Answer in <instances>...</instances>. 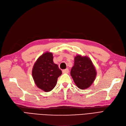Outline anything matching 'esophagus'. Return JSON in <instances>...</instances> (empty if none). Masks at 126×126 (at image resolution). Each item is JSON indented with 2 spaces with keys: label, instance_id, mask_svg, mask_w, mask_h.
<instances>
[{
  "label": "esophagus",
  "instance_id": "34e87169",
  "mask_svg": "<svg viewBox=\"0 0 126 126\" xmlns=\"http://www.w3.org/2000/svg\"><path fill=\"white\" fill-rule=\"evenodd\" d=\"M63 73H69V69H66L63 70Z\"/></svg>",
  "mask_w": 126,
  "mask_h": 126
}]
</instances>
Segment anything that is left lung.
<instances>
[{
	"mask_svg": "<svg viewBox=\"0 0 126 126\" xmlns=\"http://www.w3.org/2000/svg\"><path fill=\"white\" fill-rule=\"evenodd\" d=\"M70 74L78 87L85 89L94 82L97 72L91 59L79 55L74 57V64Z\"/></svg>",
	"mask_w": 126,
	"mask_h": 126,
	"instance_id": "left-lung-1",
	"label": "left lung"
}]
</instances>
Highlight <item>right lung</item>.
I'll return each instance as SVG.
<instances>
[{"mask_svg":"<svg viewBox=\"0 0 126 126\" xmlns=\"http://www.w3.org/2000/svg\"><path fill=\"white\" fill-rule=\"evenodd\" d=\"M62 74V70L53 62V54L48 52L38 58L32 70L35 84L46 92L51 91L55 87L58 78Z\"/></svg>","mask_w":126,"mask_h":126,"instance_id":"right-lung-1","label":"right lung"}]
</instances>
